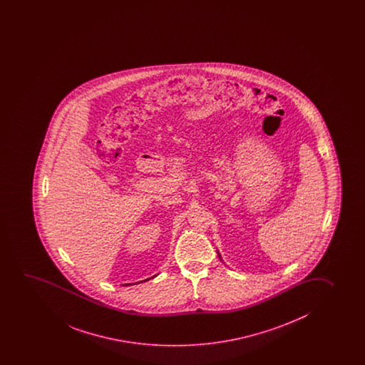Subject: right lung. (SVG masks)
Here are the masks:
<instances>
[{
	"mask_svg": "<svg viewBox=\"0 0 365 365\" xmlns=\"http://www.w3.org/2000/svg\"><path fill=\"white\" fill-rule=\"evenodd\" d=\"M147 280H149V279H147ZM147 280H144V281H147Z\"/></svg>",
	"mask_w": 365,
	"mask_h": 365,
	"instance_id": "add662e5",
	"label": "right lung"
}]
</instances>
